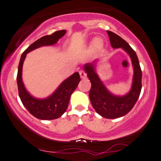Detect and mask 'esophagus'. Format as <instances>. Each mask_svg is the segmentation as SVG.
<instances>
[{
  "mask_svg": "<svg viewBox=\"0 0 161 161\" xmlns=\"http://www.w3.org/2000/svg\"><path fill=\"white\" fill-rule=\"evenodd\" d=\"M79 75H80V77L82 79H85L86 77V73L84 70H82V69H81V70L79 71Z\"/></svg>",
  "mask_w": 161,
  "mask_h": 161,
  "instance_id": "1",
  "label": "esophagus"
}]
</instances>
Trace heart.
Here are the masks:
<instances>
[{
  "label": "heart",
  "instance_id": "obj_1",
  "mask_svg": "<svg viewBox=\"0 0 161 161\" xmlns=\"http://www.w3.org/2000/svg\"><path fill=\"white\" fill-rule=\"evenodd\" d=\"M103 45V40L100 38H97L94 40L93 42V47L96 50H99L102 49Z\"/></svg>",
  "mask_w": 161,
  "mask_h": 161
}]
</instances>
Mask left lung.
Segmentation results:
<instances>
[{
	"instance_id": "1",
	"label": "left lung",
	"mask_w": 161,
	"mask_h": 161,
	"mask_svg": "<svg viewBox=\"0 0 161 161\" xmlns=\"http://www.w3.org/2000/svg\"><path fill=\"white\" fill-rule=\"evenodd\" d=\"M111 46L114 49L121 48L130 57L133 68V82L130 92L123 96L112 94L104 86L96 72L95 64H85L84 69L92 83L89 98L95 111L106 119H117L125 115L134 106L142 89V70L137 55L130 46L115 33L107 31Z\"/></svg>"
}]
</instances>
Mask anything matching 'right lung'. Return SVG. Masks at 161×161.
Returning <instances> with one entry per match:
<instances>
[{
	"instance_id": "right-lung-1",
	"label": "right lung",
	"mask_w": 161,
	"mask_h": 161,
	"mask_svg": "<svg viewBox=\"0 0 161 161\" xmlns=\"http://www.w3.org/2000/svg\"><path fill=\"white\" fill-rule=\"evenodd\" d=\"M65 30L56 31L51 35H46L40 38L28 46L23 52L19 61L18 73H17V85H18L19 95L23 105L28 111L41 120H52L61 117L66 112L71 94L78 86L81 81L78 72L66 79L51 95L43 99L33 97L25 88L22 82V66L27 54L33 50L45 46H53L66 34Z\"/></svg>"
}]
</instances>
